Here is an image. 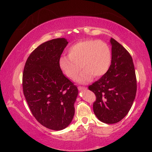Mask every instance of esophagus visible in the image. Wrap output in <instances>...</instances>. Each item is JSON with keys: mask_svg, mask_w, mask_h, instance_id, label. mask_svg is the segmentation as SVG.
<instances>
[{"mask_svg": "<svg viewBox=\"0 0 152 152\" xmlns=\"http://www.w3.org/2000/svg\"><path fill=\"white\" fill-rule=\"evenodd\" d=\"M78 88L79 91H84L86 89V87L85 86H78Z\"/></svg>", "mask_w": 152, "mask_h": 152, "instance_id": "1", "label": "esophagus"}]
</instances>
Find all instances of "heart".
I'll return each instance as SVG.
<instances>
[{
  "label": "heart",
  "instance_id": "b5f03b06",
  "mask_svg": "<svg viewBox=\"0 0 152 152\" xmlns=\"http://www.w3.org/2000/svg\"><path fill=\"white\" fill-rule=\"evenodd\" d=\"M68 56H61L59 66L70 80L86 84L92 78H99L107 72L111 63V51L106 43L101 40L85 39L74 43L68 49ZM82 67H81V66Z\"/></svg>",
  "mask_w": 152,
  "mask_h": 152
}]
</instances>
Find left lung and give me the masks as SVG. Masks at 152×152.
<instances>
[{"mask_svg":"<svg viewBox=\"0 0 152 152\" xmlns=\"http://www.w3.org/2000/svg\"><path fill=\"white\" fill-rule=\"evenodd\" d=\"M111 64L101 78L88 86L96 96L93 110L101 121L113 124L120 121L133 104L136 91L134 64L128 51L111 38Z\"/></svg>","mask_w":152,"mask_h":152,"instance_id":"obj_1","label":"left lung"}]
</instances>
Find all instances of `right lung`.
Instances as JSON below:
<instances>
[{"instance_id": "right-lung-1", "label": "right lung", "mask_w": 152, "mask_h": 152, "mask_svg": "<svg viewBox=\"0 0 152 152\" xmlns=\"http://www.w3.org/2000/svg\"><path fill=\"white\" fill-rule=\"evenodd\" d=\"M68 43L58 38L41 44L28 57L23 73V91L31 112L40 124L56 131L71 123L78 92L59 66Z\"/></svg>"}]
</instances>
